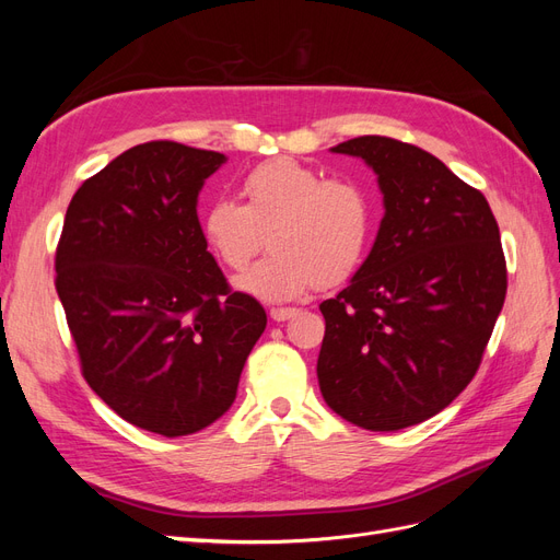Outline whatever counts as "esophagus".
I'll use <instances>...</instances> for the list:
<instances>
[{
  "instance_id": "esophagus-1",
  "label": "esophagus",
  "mask_w": 560,
  "mask_h": 560,
  "mask_svg": "<svg viewBox=\"0 0 560 560\" xmlns=\"http://www.w3.org/2000/svg\"><path fill=\"white\" fill-rule=\"evenodd\" d=\"M296 313H299V308H273L270 311V317H273L276 322H284V319L294 317Z\"/></svg>"
}]
</instances>
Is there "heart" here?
Listing matches in <instances>:
<instances>
[{"instance_id":"heart-1","label":"heart","mask_w":560,"mask_h":560,"mask_svg":"<svg viewBox=\"0 0 560 560\" xmlns=\"http://www.w3.org/2000/svg\"><path fill=\"white\" fill-rule=\"evenodd\" d=\"M245 206L219 198L202 214V235L229 268H243L273 229L270 252L235 278V290L266 303H287L317 282L346 280L364 259L371 238V202L348 179H325L292 159L254 167L243 182Z\"/></svg>"}]
</instances>
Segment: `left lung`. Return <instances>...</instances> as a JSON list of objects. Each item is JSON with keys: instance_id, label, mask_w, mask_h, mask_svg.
<instances>
[{"instance_id": "obj_1", "label": "left lung", "mask_w": 560, "mask_h": 560, "mask_svg": "<svg viewBox=\"0 0 560 560\" xmlns=\"http://www.w3.org/2000/svg\"><path fill=\"white\" fill-rule=\"evenodd\" d=\"M329 151L376 173L385 212L350 284L319 303V393L352 425L395 432L477 374L506 294L500 229L483 194L425 149L364 135Z\"/></svg>"}]
</instances>
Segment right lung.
Returning <instances> with one entry per match:
<instances>
[{"label": "right lung", "instance_id": "add662e5", "mask_svg": "<svg viewBox=\"0 0 560 560\" xmlns=\"http://www.w3.org/2000/svg\"><path fill=\"white\" fill-rule=\"evenodd\" d=\"M224 154L138 144L79 186L56 252V290L83 378L130 425L194 434L222 418L266 329L231 292L198 222Z\"/></svg>", "mask_w": 560, "mask_h": 560}]
</instances>
